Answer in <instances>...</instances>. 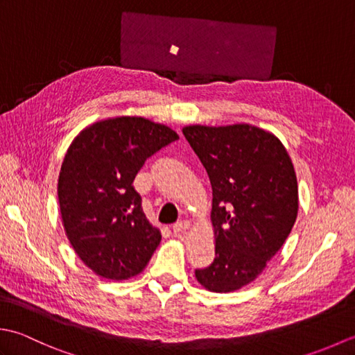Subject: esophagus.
<instances>
[{"label":"esophagus","mask_w":355,"mask_h":355,"mask_svg":"<svg viewBox=\"0 0 355 355\" xmlns=\"http://www.w3.org/2000/svg\"><path fill=\"white\" fill-rule=\"evenodd\" d=\"M189 227H191V223L184 220V221H178V223L173 224L172 230H173V233H184V232L189 230Z\"/></svg>","instance_id":"obj_1"}]
</instances>
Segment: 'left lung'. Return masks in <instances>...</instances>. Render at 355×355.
<instances>
[{
	"label": "left lung",
	"mask_w": 355,
	"mask_h": 355,
	"mask_svg": "<svg viewBox=\"0 0 355 355\" xmlns=\"http://www.w3.org/2000/svg\"><path fill=\"white\" fill-rule=\"evenodd\" d=\"M186 140L212 184L215 259L195 277L230 293L253 282L288 238L297 218V178L275 134L258 126L189 125Z\"/></svg>",
	"instance_id": "left-lung-1"
}]
</instances>
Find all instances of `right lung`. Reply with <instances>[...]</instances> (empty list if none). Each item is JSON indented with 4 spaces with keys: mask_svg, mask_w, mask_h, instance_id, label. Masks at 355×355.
Instances as JSON below:
<instances>
[{
    "mask_svg": "<svg viewBox=\"0 0 355 355\" xmlns=\"http://www.w3.org/2000/svg\"><path fill=\"white\" fill-rule=\"evenodd\" d=\"M178 134L137 116L99 120L67 149L58 180L62 224L74 252L112 281L139 275L162 241L132 182L146 158Z\"/></svg>",
    "mask_w": 355,
    "mask_h": 355,
    "instance_id": "1",
    "label": "right lung"
}]
</instances>
